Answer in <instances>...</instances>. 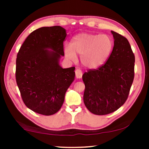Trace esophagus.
I'll return each instance as SVG.
<instances>
[{"label":"esophagus","instance_id":"34e87169","mask_svg":"<svg viewBox=\"0 0 149 149\" xmlns=\"http://www.w3.org/2000/svg\"><path fill=\"white\" fill-rule=\"evenodd\" d=\"M82 75H83V72H82V70H80V69H76V70H75V76L77 79H81V77H82Z\"/></svg>","mask_w":149,"mask_h":149}]
</instances>
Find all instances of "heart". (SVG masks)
Returning a JSON list of instances; mask_svg holds the SVG:
<instances>
[{
  "label": "heart",
  "mask_w": 149,
  "mask_h": 149,
  "mask_svg": "<svg viewBox=\"0 0 149 149\" xmlns=\"http://www.w3.org/2000/svg\"><path fill=\"white\" fill-rule=\"evenodd\" d=\"M113 40L107 34H80L72 38L71 45L64 46L65 56L69 60L76 59L80 55L81 64L94 68L104 63L113 48Z\"/></svg>",
  "instance_id": "b5f03b06"
}]
</instances>
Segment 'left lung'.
<instances>
[{
    "label": "left lung",
    "mask_w": 149,
    "mask_h": 149,
    "mask_svg": "<svg viewBox=\"0 0 149 149\" xmlns=\"http://www.w3.org/2000/svg\"><path fill=\"white\" fill-rule=\"evenodd\" d=\"M114 47L104 64L83 74V102L91 113L108 115L119 109L129 95L134 78L135 56L127 38L111 31Z\"/></svg>",
    "instance_id": "left-lung-1"
}]
</instances>
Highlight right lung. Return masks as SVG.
Returning a JSON list of instances; mask_svg holds the SVG:
<instances>
[{
  "mask_svg": "<svg viewBox=\"0 0 149 149\" xmlns=\"http://www.w3.org/2000/svg\"><path fill=\"white\" fill-rule=\"evenodd\" d=\"M66 37L61 26L40 28L28 36L17 54L15 79L22 100L40 115H54L61 109L74 81V67L59 65Z\"/></svg>",
  "mask_w": 149,
  "mask_h": 149,
  "instance_id": "obj_1",
  "label": "right lung"
}]
</instances>
